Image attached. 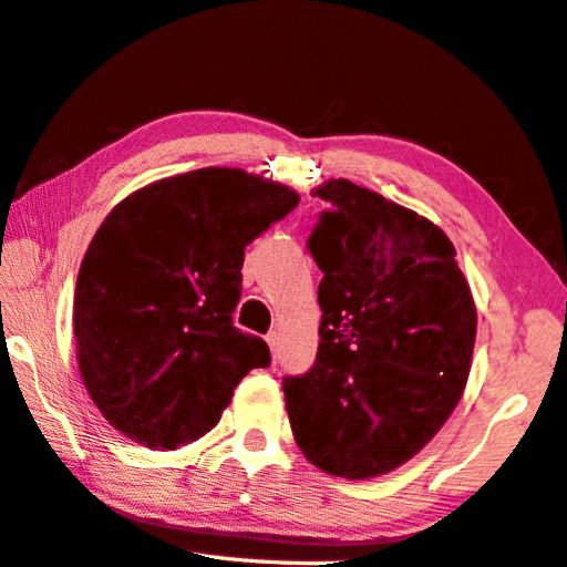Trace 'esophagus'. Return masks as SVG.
<instances>
[{"mask_svg": "<svg viewBox=\"0 0 567 567\" xmlns=\"http://www.w3.org/2000/svg\"><path fill=\"white\" fill-rule=\"evenodd\" d=\"M267 347H270L272 359H277V354H280V334H277V332L267 334Z\"/></svg>", "mask_w": 567, "mask_h": 567, "instance_id": "esophagus-1", "label": "esophagus"}]
</instances>
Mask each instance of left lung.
Instances as JSON below:
<instances>
[{
    "label": "left lung",
    "mask_w": 567,
    "mask_h": 567,
    "mask_svg": "<svg viewBox=\"0 0 567 567\" xmlns=\"http://www.w3.org/2000/svg\"><path fill=\"white\" fill-rule=\"evenodd\" d=\"M310 250L324 272L315 367L285 382L292 434L329 476L367 481L414 458L454 414L476 344V302L449 235L347 178Z\"/></svg>",
    "instance_id": "8db88e82"
}]
</instances>
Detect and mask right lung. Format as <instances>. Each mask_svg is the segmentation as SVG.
I'll return each mask as SVG.
<instances>
[{
  "label": "right lung",
  "mask_w": 567,
  "mask_h": 567,
  "mask_svg": "<svg viewBox=\"0 0 567 567\" xmlns=\"http://www.w3.org/2000/svg\"><path fill=\"white\" fill-rule=\"evenodd\" d=\"M300 203L243 168H198L126 195L91 238L74 292L81 379L109 424L178 449L218 424L235 386L270 364L233 327L245 245Z\"/></svg>",
  "instance_id": "1"
}]
</instances>
